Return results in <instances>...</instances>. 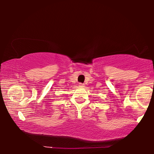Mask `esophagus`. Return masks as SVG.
<instances>
[{"label":"esophagus","instance_id":"obj_1","mask_svg":"<svg viewBox=\"0 0 154 154\" xmlns=\"http://www.w3.org/2000/svg\"><path fill=\"white\" fill-rule=\"evenodd\" d=\"M79 86L80 88H83L84 87V85L83 83H79Z\"/></svg>","mask_w":154,"mask_h":154}]
</instances>
